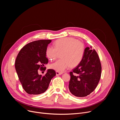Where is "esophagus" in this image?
<instances>
[{
    "instance_id": "34e87169",
    "label": "esophagus",
    "mask_w": 120,
    "mask_h": 120,
    "mask_svg": "<svg viewBox=\"0 0 120 120\" xmlns=\"http://www.w3.org/2000/svg\"><path fill=\"white\" fill-rule=\"evenodd\" d=\"M62 74H63V73H62V72H58V71H56V75H62Z\"/></svg>"
}]
</instances>
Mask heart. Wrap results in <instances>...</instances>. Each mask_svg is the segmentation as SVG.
Here are the masks:
<instances>
[{
    "label": "heart",
    "mask_w": 120,
    "mask_h": 120,
    "mask_svg": "<svg viewBox=\"0 0 120 120\" xmlns=\"http://www.w3.org/2000/svg\"><path fill=\"white\" fill-rule=\"evenodd\" d=\"M61 54L60 59L50 64L51 69L63 72L72 65L75 66L82 61L85 53L84 44L73 38H63L56 40L54 46L49 45L46 49V55L51 60H55L58 52Z\"/></svg>",
    "instance_id": "obj_1"
}]
</instances>
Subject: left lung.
<instances>
[{
    "mask_svg": "<svg viewBox=\"0 0 120 120\" xmlns=\"http://www.w3.org/2000/svg\"><path fill=\"white\" fill-rule=\"evenodd\" d=\"M101 72V64L96 51L92 49L91 46L86 47L81 62L70 72V92L77 97L88 95L97 87Z\"/></svg>",
    "mask_w": 120,
    "mask_h": 120,
    "instance_id": "8db88e82",
    "label": "left lung"
}]
</instances>
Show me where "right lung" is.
<instances>
[{"instance_id":"add662e5","label":"right lung","mask_w":120,"mask_h":120,"mask_svg":"<svg viewBox=\"0 0 120 120\" xmlns=\"http://www.w3.org/2000/svg\"><path fill=\"white\" fill-rule=\"evenodd\" d=\"M51 40H39L25 45L19 51L15 61V68L24 90L29 94L37 95L45 92L56 75L53 69H48L45 75L38 74L45 71L48 60L46 49ZM40 70H39V69Z\"/></svg>"}]
</instances>
